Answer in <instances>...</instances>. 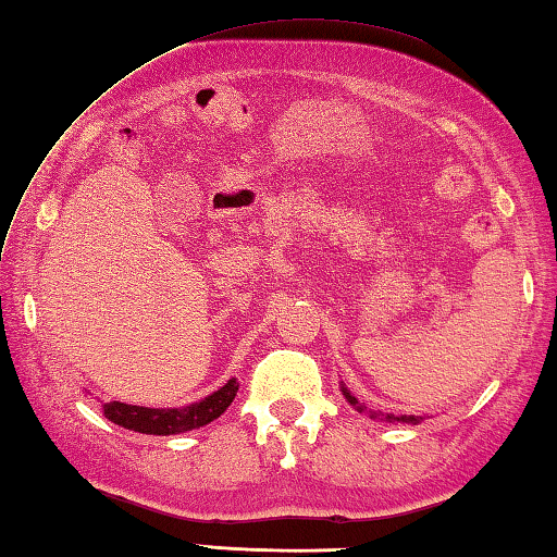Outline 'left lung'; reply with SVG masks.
<instances>
[{
  "label": "left lung",
  "mask_w": 557,
  "mask_h": 557,
  "mask_svg": "<svg viewBox=\"0 0 557 557\" xmlns=\"http://www.w3.org/2000/svg\"><path fill=\"white\" fill-rule=\"evenodd\" d=\"M339 389H342V395H345V399L349 401L354 409H357L359 413H369L371 419H381V421H387V423H413V425L423 421V417H409V413H401V417H395V413H383V411H371V409L366 411V407L361 405L357 397L349 393V389L345 387V383H339Z\"/></svg>",
  "instance_id": "8db88e82"
}]
</instances>
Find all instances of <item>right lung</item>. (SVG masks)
Segmentation results:
<instances>
[{
    "mask_svg": "<svg viewBox=\"0 0 557 557\" xmlns=\"http://www.w3.org/2000/svg\"><path fill=\"white\" fill-rule=\"evenodd\" d=\"M236 389H239V383H236V377H230V381L220 389H215V393L200 401H194V405L188 407L152 409L124 405V401H108V405H102V413L104 419H110L112 423L128 431L146 435H176L200 429V425H208L210 421L222 417L234 401Z\"/></svg>",
    "mask_w": 557,
    "mask_h": 557,
    "instance_id": "add662e5",
    "label": "right lung"
}]
</instances>
